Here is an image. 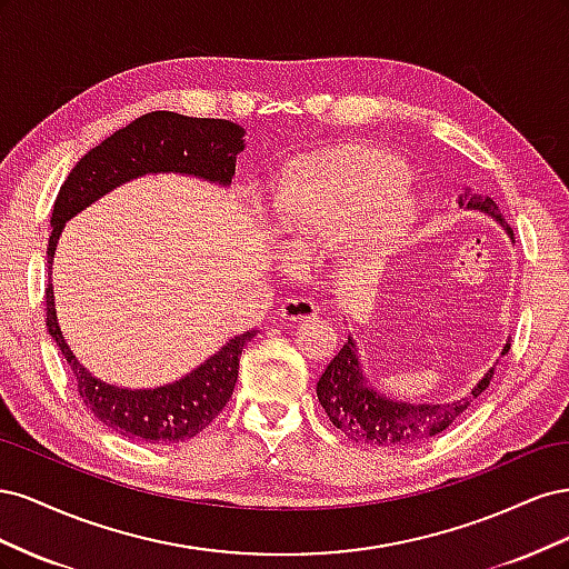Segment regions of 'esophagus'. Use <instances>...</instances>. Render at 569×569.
<instances>
[{"mask_svg":"<svg viewBox=\"0 0 569 569\" xmlns=\"http://www.w3.org/2000/svg\"><path fill=\"white\" fill-rule=\"evenodd\" d=\"M280 316L289 322H311L318 318V306L308 299H287L280 308Z\"/></svg>","mask_w":569,"mask_h":569,"instance_id":"1","label":"esophagus"}]
</instances>
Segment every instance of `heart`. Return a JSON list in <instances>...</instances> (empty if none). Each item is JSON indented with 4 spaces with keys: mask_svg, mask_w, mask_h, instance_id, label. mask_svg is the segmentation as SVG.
I'll use <instances>...</instances> for the list:
<instances>
[{
    "mask_svg": "<svg viewBox=\"0 0 569 569\" xmlns=\"http://www.w3.org/2000/svg\"><path fill=\"white\" fill-rule=\"evenodd\" d=\"M280 232L325 237L349 222L343 251L356 263L387 253L418 220L406 166L370 144H339L289 163L270 197Z\"/></svg>",
    "mask_w": 569,
    "mask_h": 569,
    "instance_id": "b5f03b06",
    "label": "heart"
}]
</instances>
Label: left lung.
Masks as SVG:
<instances>
[{"label":"left lung","instance_id":"obj_1","mask_svg":"<svg viewBox=\"0 0 569 569\" xmlns=\"http://www.w3.org/2000/svg\"><path fill=\"white\" fill-rule=\"evenodd\" d=\"M460 206L468 209L487 211L493 218L501 220V226L512 234L506 226L498 206L491 197L472 194L465 189L458 199ZM510 343H506L503 353H508ZM496 368H491L481 382L472 389V393L465 396L460 401L451 403H401L391 401L387 396L372 391L366 385V377L360 375L356 343L349 337L341 351L332 358V363L325 368L320 382H318V401L325 408L330 422L341 429L343 435L353 439L356 443H370V446H387V449H401V446L420 443L429 437L443 432L458 416L470 408L472 399L485 391L493 380Z\"/></svg>","mask_w":569,"mask_h":569}]
</instances>
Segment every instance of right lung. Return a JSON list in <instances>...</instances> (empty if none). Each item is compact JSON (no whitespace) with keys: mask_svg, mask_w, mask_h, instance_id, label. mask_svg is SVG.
<instances>
[{"mask_svg":"<svg viewBox=\"0 0 569 569\" xmlns=\"http://www.w3.org/2000/svg\"><path fill=\"white\" fill-rule=\"evenodd\" d=\"M244 128L226 118H189L173 111H151L113 132L104 142L76 163L61 184L54 211L47 258L51 266L59 234L68 218L90 206L109 189L144 173H184L211 182L230 184L237 153L244 149ZM51 274V270H49ZM47 327L66 363L71 366L82 403L111 432L149 443H180L201 435L220 410L228 406L244 343L256 332L230 339L216 356L206 360L184 380L159 389L130 391L94 380L84 370L59 330L54 289L47 282Z\"/></svg>","mask_w":569,"mask_h":569,"instance_id":"obj_1","label":"right lung"}]
</instances>
